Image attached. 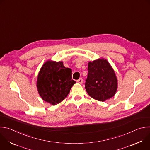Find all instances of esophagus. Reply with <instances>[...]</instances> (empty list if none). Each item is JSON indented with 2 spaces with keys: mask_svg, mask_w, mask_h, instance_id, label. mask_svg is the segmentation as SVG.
Instances as JSON below:
<instances>
[{
  "mask_svg": "<svg viewBox=\"0 0 150 150\" xmlns=\"http://www.w3.org/2000/svg\"><path fill=\"white\" fill-rule=\"evenodd\" d=\"M76 82L78 83H80V84H82L83 83V80L82 78H79V79H78L76 81Z\"/></svg>",
  "mask_w": 150,
  "mask_h": 150,
  "instance_id": "esophagus-1",
  "label": "esophagus"
}]
</instances>
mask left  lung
Returning <instances> with one entry per match:
<instances>
[{
    "instance_id": "8db88e82",
    "label": "left lung",
    "mask_w": 150,
    "mask_h": 150,
    "mask_svg": "<svg viewBox=\"0 0 150 150\" xmlns=\"http://www.w3.org/2000/svg\"><path fill=\"white\" fill-rule=\"evenodd\" d=\"M88 76L85 84L87 92L93 98L104 101L113 97L117 90V78L109 62L99 58L88 64Z\"/></svg>"
}]
</instances>
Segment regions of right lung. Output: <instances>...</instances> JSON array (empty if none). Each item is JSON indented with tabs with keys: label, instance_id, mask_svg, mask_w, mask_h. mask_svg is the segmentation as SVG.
I'll return each instance as SVG.
<instances>
[{
	"label": "right lung",
	"instance_id": "right-lung-1",
	"mask_svg": "<svg viewBox=\"0 0 150 150\" xmlns=\"http://www.w3.org/2000/svg\"><path fill=\"white\" fill-rule=\"evenodd\" d=\"M75 83L71 69L64 67L62 61L49 60L38 72L37 88L42 100L55 105L67 97Z\"/></svg>",
	"mask_w": 150,
	"mask_h": 150
}]
</instances>
